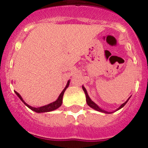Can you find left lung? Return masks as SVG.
<instances>
[{"mask_svg":"<svg viewBox=\"0 0 148 148\" xmlns=\"http://www.w3.org/2000/svg\"><path fill=\"white\" fill-rule=\"evenodd\" d=\"M82 89H83L85 95H86V103H87V104H88V106H90L91 108H93V109H95V110L97 111V112H103V113H105V114H112V113H113V112H106V111L103 110V109H102V108H100V107H99L98 106H97V104L93 102V101H92V100H91V98H90V97H89V95H88V93H87V91H86V89H85L84 86H82ZM130 97L128 99V100H127L126 101H125V102L124 103L122 104V105L120 106L118 108H116V110H115V112H116V111L120 110V108H123V107L127 103V102H128V100H129V99H130Z\"/></svg>","mask_w":148,"mask_h":148,"instance_id":"obj_1","label":"left lung"}]
</instances>
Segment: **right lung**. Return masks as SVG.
I'll return each instance as SVG.
<instances>
[{
    "label": "right lung",
    "mask_w": 148,
    "mask_h": 148,
    "mask_svg": "<svg viewBox=\"0 0 148 148\" xmlns=\"http://www.w3.org/2000/svg\"><path fill=\"white\" fill-rule=\"evenodd\" d=\"M70 80L67 81V85H66V86L64 87V89L62 90V92H61V94L59 95V97H58L56 101H55L54 102H53V103H49V104H47V105L43 106H41V107H37V108H35V107H32V106H31L28 105V104H27L26 103H25V101H23V97H21V95H20L19 94L18 92H17L16 91H14V92H15V94L17 95V96H18L19 98L21 100L22 102L23 103L25 104V105L27 107H28V108H29L31 110L34 111V112H37V113H44V112H52V111H54V110H56V109H57L58 108H59V107L62 106V99H63L64 93L65 90L67 89V88L69 86V84H70Z\"/></svg>",
    "instance_id": "1"
}]
</instances>
